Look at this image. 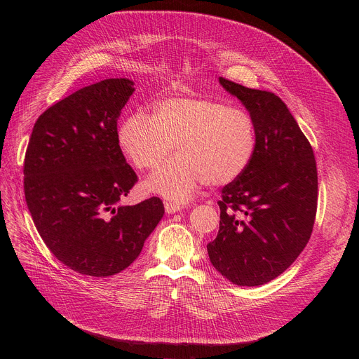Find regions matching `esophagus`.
<instances>
[{
  "label": "esophagus",
  "mask_w": 359,
  "mask_h": 359,
  "mask_svg": "<svg viewBox=\"0 0 359 359\" xmlns=\"http://www.w3.org/2000/svg\"><path fill=\"white\" fill-rule=\"evenodd\" d=\"M164 208H165V212L167 214H175L177 211H180L183 206L179 205V203H175V202H165L164 203Z\"/></svg>",
  "instance_id": "34e87169"
}]
</instances>
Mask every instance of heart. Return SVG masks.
I'll list each match as a JSON object with an SVG mask.
<instances>
[{
    "instance_id": "obj_1",
    "label": "heart",
    "mask_w": 359,
    "mask_h": 359,
    "mask_svg": "<svg viewBox=\"0 0 359 359\" xmlns=\"http://www.w3.org/2000/svg\"><path fill=\"white\" fill-rule=\"evenodd\" d=\"M126 158L140 170H153L147 187L170 201L186 202L203 183L224 186L250 165L257 144L256 123L248 110L211 97H167L151 116L134 111L118 129Z\"/></svg>"
}]
</instances>
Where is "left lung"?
I'll list each match as a JSON object with an SVG mask.
<instances>
[{
  "label": "left lung",
  "mask_w": 359,
  "mask_h": 359,
  "mask_svg": "<svg viewBox=\"0 0 359 359\" xmlns=\"http://www.w3.org/2000/svg\"><path fill=\"white\" fill-rule=\"evenodd\" d=\"M256 123L255 157L221 192L219 230L208 243L214 268L243 287L285 272L310 240L317 212V165L311 144L275 93L219 77Z\"/></svg>",
  "instance_id": "1"
}]
</instances>
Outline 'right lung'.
I'll list each match as a JSON object with an SVG mask.
<instances>
[{"instance_id":"add662e5","label":"right lung","mask_w":359,"mask_h":359,"mask_svg":"<svg viewBox=\"0 0 359 359\" xmlns=\"http://www.w3.org/2000/svg\"><path fill=\"white\" fill-rule=\"evenodd\" d=\"M134 93L107 79L69 94L37 118L25 156V196L53 256L69 269L106 278L126 269L157 227V196L118 202L138 182L118 142V118Z\"/></svg>"}]
</instances>
